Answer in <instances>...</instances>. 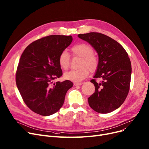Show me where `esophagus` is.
Listing matches in <instances>:
<instances>
[{"label":"esophagus","mask_w":149,"mask_h":149,"mask_svg":"<svg viewBox=\"0 0 149 149\" xmlns=\"http://www.w3.org/2000/svg\"><path fill=\"white\" fill-rule=\"evenodd\" d=\"M83 84V83H74L75 86H80Z\"/></svg>","instance_id":"esophagus-1"}]
</instances>
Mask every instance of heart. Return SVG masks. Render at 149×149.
<instances>
[{
    "label": "heart",
    "mask_w": 149,
    "mask_h": 149,
    "mask_svg": "<svg viewBox=\"0 0 149 149\" xmlns=\"http://www.w3.org/2000/svg\"><path fill=\"white\" fill-rule=\"evenodd\" d=\"M71 51L74 56L81 57L79 69L71 70L64 75V78L67 80L80 82L86 79L89 74V70L94 72L97 69L99 59L94 55L93 47L86 43L77 44L71 48ZM70 57L68 52L63 50L58 56V64L63 69L67 70L70 65Z\"/></svg>",
    "instance_id": "heart-1"
}]
</instances>
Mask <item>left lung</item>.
<instances>
[{
	"label": "left lung",
	"mask_w": 149,
	"mask_h": 149,
	"mask_svg": "<svg viewBox=\"0 0 149 149\" xmlns=\"http://www.w3.org/2000/svg\"><path fill=\"white\" fill-rule=\"evenodd\" d=\"M89 42L99 55V65L94 79L95 92L88 98L90 107L96 112L106 114L113 111L124 102L130 90L132 65L126 50L111 38L91 32L79 34ZM97 78H101L97 82Z\"/></svg>",
	"instance_id": "left-lung-1"
}]
</instances>
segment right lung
<instances>
[{"label":"right lung","instance_id":"add662e5","mask_svg":"<svg viewBox=\"0 0 149 149\" xmlns=\"http://www.w3.org/2000/svg\"><path fill=\"white\" fill-rule=\"evenodd\" d=\"M72 41V36L50 35L39 39L25 48L16 72V83L26 105L38 114L47 116L63 106L69 80L53 83L63 72L58 56Z\"/></svg>","mask_w":149,"mask_h":149}]
</instances>
